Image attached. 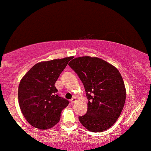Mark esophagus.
<instances>
[{"label":"esophagus","instance_id":"1","mask_svg":"<svg viewBox=\"0 0 151 151\" xmlns=\"http://www.w3.org/2000/svg\"><path fill=\"white\" fill-rule=\"evenodd\" d=\"M76 101V97H73V99H71V100H70L71 103H75Z\"/></svg>","mask_w":151,"mask_h":151}]
</instances>
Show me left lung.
Returning a JSON list of instances; mask_svg holds the SVG:
<instances>
[{
	"mask_svg": "<svg viewBox=\"0 0 151 151\" xmlns=\"http://www.w3.org/2000/svg\"><path fill=\"white\" fill-rule=\"evenodd\" d=\"M83 83L87 97V112L78 116L88 131H106L123 109L126 90L121 73L111 64L96 57L75 58L68 64Z\"/></svg>",
	"mask_w": 151,
	"mask_h": 151,
	"instance_id": "1",
	"label": "left lung"
}]
</instances>
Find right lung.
<instances>
[{
  "label": "right lung",
  "instance_id": "1",
  "mask_svg": "<svg viewBox=\"0 0 151 151\" xmlns=\"http://www.w3.org/2000/svg\"><path fill=\"white\" fill-rule=\"evenodd\" d=\"M73 58L36 64L20 81L18 91L19 106L32 127L45 130L59 122L61 112L69 102L58 95L55 84Z\"/></svg>",
  "mask_w": 151,
  "mask_h": 151
}]
</instances>
